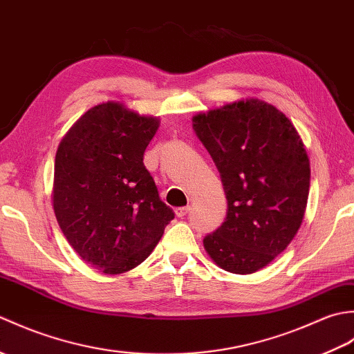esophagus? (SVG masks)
<instances>
[{
	"label": "esophagus",
	"instance_id": "34e87169",
	"mask_svg": "<svg viewBox=\"0 0 354 354\" xmlns=\"http://www.w3.org/2000/svg\"><path fill=\"white\" fill-rule=\"evenodd\" d=\"M189 212H190V207H179V208L175 209V214L178 217H184V216L189 214Z\"/></svg>",
	"mask_w": 354,
	"mask_h": 354
}]
</instances>
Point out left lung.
Listing matches in <instances>:
<instances>
[{"instance_id": "obj_1", "label": "left lung", "mask_w": 354, "mask_h": 354, "mask_svg": "<svg viewBox=\"0 0 354 354\" xmlns=\"http://www.w3.org/2000/svg\"><path fill=\"white\" fill-rule=\"evenodd\" d=\"M221 173L227 219L204 239L217 266L252 274L281 254L301 227L310 162L295 126L274 104L242 99L192 118Z\"/></svg>"}]
</instances>
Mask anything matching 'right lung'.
I'll return each mask as SVG.
<instances>
[{
	"instance_id": "1",
	"label": "right lung",
	"mask_w": 354,
	"mask_h": 354,
	"mask_svg": "<svg viewBox=\"0 0 354 354\" xmlns=\"http://www.w3.org/2000/svg\"><path fill=\"white\" fill-rule=\"evenodd\" d=\"M160 118L122 102L88 109L59 142L53 208L65 239L108 275L145 261L175 217L158 196L142 156Z\"/></svg>"
}]
</instances>
